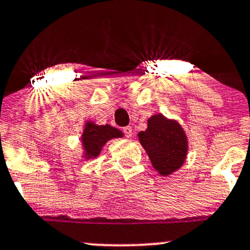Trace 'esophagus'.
<instances>
[{
    "instance_id": "34e87169",
    "label": "esophagus",
    "mask_w": 250,
    "mask_h": 250,
    "mask_svg": "<svg viewBox=\"0 0 250 250\" xmlns=\"http://www.w3.org/2000/svg\"><path fill=\"white\" fill-rule=\"evenodd\" d=\"M123 133H125V138H130V136L133 135V129H131L130 125H128V127L123 128Z\"/></svg>"
}]
</instances>
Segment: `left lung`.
Here are the masks:
<instances>
[{
    "label": "left lung",
    "mask_w": 250,
    "mask_h": 250,
    "mask_svg": "<svg viewBox=\"0 0 250 250\" xmlns=\"http://www.w3.org/2000/svg\"><path fill=\"white\" fill-rule=\"evenodd\" d=\"M150 163L159 174H172L185 163L188 141L183 127L175 120L155 114L147 121V129L138 134Z\"/></svg>",
    "instance_id": "left-lung-1"
}]
</instances>
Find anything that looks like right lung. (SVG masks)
Returning <instances> with one entry per match:
<instances>
[{
	"mask_svg": "<svg viewBox=\"0 0 250 250\" xmlns=\"http://www.w3.org/2000/svg\"><path fill=\"white\" fill-rule=\"evenodd\" d=\"M123 133L110 125H98L92 121H86L84 130L82 134V147H83V158L95 159L102 152V148L111 139L122 138Z\"/></svg>",
	"mask_w": 250,
	"mask_h": 250,
	"instance_id": "add662e5",
	"label": "right lung"
}]
</instances>
